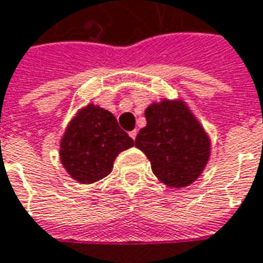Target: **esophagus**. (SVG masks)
Here are the masks:
<instances>
[{
  "instance_id": "obj_1",
  "label": "esophagus",
  "mask_w": 263,
  "mask_h": 263,
  "mask_svg": "<svg viewBox=\"0 0 263 263\" xmlns=\"http://www.w3.org/2000/svg\"><path fill=\"white\" fill-rule=\"evenodd\" d=\"M137 134H138L137 129H134V131L129 132V137H131L132 139H135V138H137Z\"/></svg>"
}]
</instances>
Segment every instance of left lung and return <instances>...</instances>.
<instances>
[{
    "label": "left lung",
    "instance_id": "left-lung-1",
    "mask_svg": "<svg viewBox=\"0 0 263 263\" xmlns=\"http://www.w3.org/2000/svg\"><path fill=\"white\" fill-rule=\"evenodd\" d=\"M145 118L135 146L146 155L158 180L172 189L196 182L209 163L211 141L187 104L162 98L148 105Z\"/></svg>",
    "mask_w": 263,
    "mask_h": 263
}]
</instances>
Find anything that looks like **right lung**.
I'll list each match as a JSON object with an SVG mask.
<instances>
[{
	"instance_id": "right-lung-1",
	"label": "right lung",
	"mask_w": 263,
	"mask_h": 263,
	"mask_svg": "<svg viewBox=\"0 0 263 263\" xmlns=\"http://www.w3.org/2000/svg\"><path fill=\"white\" fill-rule=\"evenodd\" d=\"M134 146L108 109L87 104L70 120L60 139L59 156L70 177L91 184L108 176L118 155Z\"/></svg>"
}]
</instances>
